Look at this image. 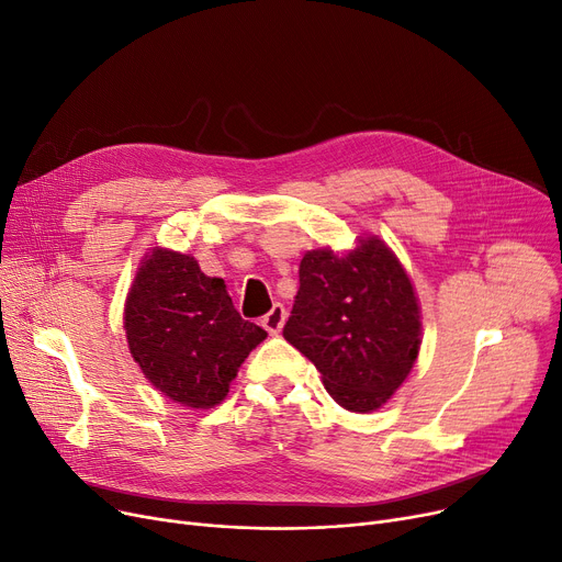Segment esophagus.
Listing matches in <instances>:
<instances>
[{
    "mask_svg": "<svg viewBox=\"0 0 562 562\" xmlns=\"http://www.w3.org/2000/svg\"><path fill=\"white\" fill-rule=\"evenodd\" d=\"M285 315H288V311L281 306V304H274L272 308H270V313L267 315H262V319H260V325L270 331V334H279L281 329H283V323H285Z\"/></svg>",
    "mask_w": 562,
    "mask_h": 562,
    "instance_id": "esophagus-1",
    "label": "esophagus"
}]
</instances>
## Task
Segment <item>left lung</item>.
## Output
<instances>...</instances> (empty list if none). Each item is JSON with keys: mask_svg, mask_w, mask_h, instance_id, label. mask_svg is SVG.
I'll list each match as a JSON object with an SVG mask.
<instances>
[{"mask_svg": "<svg viewBox=\"0 0 562 562\" xmlns=\"http://www.w3.org/2000/svg\"><path fill=\"white\" fill-rule=\"evenodd\" d=\"M283 338L315 363L336 403L382 407L405 382L420 347V311L403 265L378 237L345 256L308 251Z\"/></svg>", "mask_w": 562, "mask_h": 562, "instance_id": "obj_1", "label": "left lung"}]
</instances>
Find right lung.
<instances>
[{
	"instance_id": "1",
	"label": "right lung",
	"mask_w": 562,
	"mask_h": 562,
	"mask_svg": "<svg viewBox=\"0 0 562 562\" xmlns=\"http://www.w3.org/2000/svg\"><path fill=\"white\" fill-rule=\"evenodd\" d=\"M130 352L155 389L192 409L220 405L267 331L239 317L222 279L192 256L153 249L125 302Z\"/></svg>"
}]
</instances>
